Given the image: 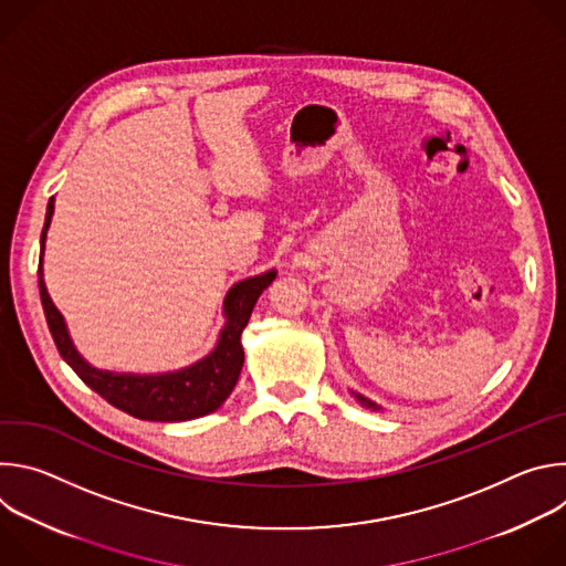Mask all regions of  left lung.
Returning a JSON list of instances; mask_svg holds the SVG:
<instances>
[{
	"label": "left lung",
	"instance_id": "left-lung-1",
	"mask_svg": "<svg viewBox=\"0 0 566 566\" xmlns=\"http://www.w3.org/2000/svg\"><path fill=\"white\" fill-rule=\"evenodd\" d=\"M354 396L358 398V402H363V406H365V408H371V410H380V408L376 406V402H371L369 398H365V396H360V394H356V391H354Z\"/></svg>",
	"mask_w": 566,
	"mask_h": 566
}]
</instances>
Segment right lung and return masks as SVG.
Masks as SVG:
<instances>
[{"label": "right lung", "instance_id": "1", "mask_svg": "<svg viewBox=\"0 0 566 566\" xmlns=\"http://www.w3.org/2000/svg\"><path fill=\"white\" fill-rule=\"evenodd\" d=\"M53 217V197L46 206V219L40 237V266H38V286L42 297V308L46 315L49 332L55 340L60 356L66 365L83 378L94 391H98L114 408L143 419V421H190L206 417L221 408V402L230 396L237 378L244 365V347H241V332L249 325L253 306L262 291L275 280V271H266L262 275L249 277L237 282L226 300H223V315L226 325L219 334L217 347L201 360L192 363L190 367L166 371V374H118L92 367L71 343L66 332L64 317L55 308L49 297L44 273H42V258H44V241L46 230Z\"/></svg>", "mask_w": 566, "mask_h": 566}]
</instances>
